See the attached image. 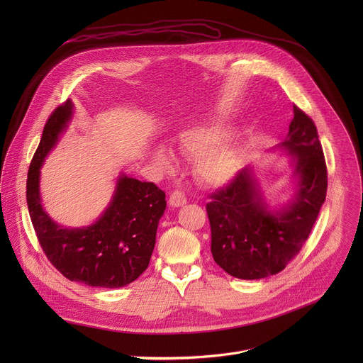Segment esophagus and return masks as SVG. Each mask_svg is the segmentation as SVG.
<instances>
[{
    "instance_id": "esophagus-1",
    "label": "esophagus",
    "mask_w": 363,
    "mask_h": 363,
    "mask_svg": "<svg viewBox=\"0 0 363 363\" xmlns=\"http://www.w3.org/2000/svg\"><path fill=\"white\" fill-rule=\"evenodd\" d=\"M186 203V198L181 191H174L169 196V205L174 206V208H178V206H182Z\"/></svg>"
}]
</instances>
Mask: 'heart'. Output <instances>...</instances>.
Masks as SVG:
<instances>
[{"mask_svg":"<svg viewBox=\"0 0 363 363\" xmlns=\"http://www.w3.org/2000/svg\"><path fill=\"white\" fill-rule=\"evenodd\" d=\"M179 150L195 160L198 181L210 188H221L234 181L241 168L242 140L223 126L196 128L181 135ZM155 161L162 169L174 168V158L167 149H158Z\"/></svg>","mask_w":363,"mask_h":363,"instance_id":"heart-1","label":"heart"}]
</instances>
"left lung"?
<instances>
[{
	"label": "left lung",
	"mask_w": 363,
	"mask_h": 363,
	"mask_svg": "<svg viewBox=\"0 0 363 363\" xmlns=\"http://www.w3.org/2000/svg\"><path fill=\"white\" fill-rule=\"evenodd\" d=\"M286 139L272 150L290 157L293 192L270 206L254 167L206 203L214 262L230 276L258 280L280 273L298 254L326 198L328 172L318 129L294 106Z\"/></svg>",
	"instance_id": "1"
}]
</instances>
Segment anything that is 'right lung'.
<instances>
[{
	"label": "right lung",
	"mask_w": 363,
	"mask_h": 363,
	"mask_svg": "<svg viewBox=\"0 0 363 363\" xmlns=\"http://www.w3.org/2000/svg\"><path fill=\"white\" fill-rule=\"evenodd\" d=\"M74 105L67 100L47 121L27 178V205L47 258L65 277L91 287L118 289L135 281L149 266L167 199L153 182L121 172L111 202L86 227L67 228L43 206L40 175L45 158L67 130Z\"/></svg>",
	"instance_id": "obj_1"
}]
</instances>
